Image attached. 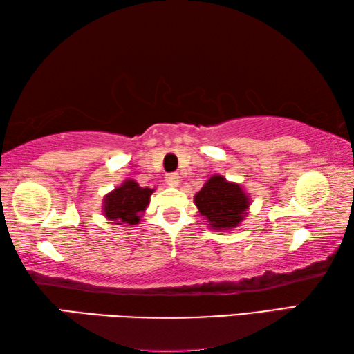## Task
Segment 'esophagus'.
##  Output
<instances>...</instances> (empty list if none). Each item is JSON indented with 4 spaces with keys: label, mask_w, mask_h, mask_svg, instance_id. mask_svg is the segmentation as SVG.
I'll return each instance as SVG.
<instances>
[{
    "label": "esophagus",
    "mask_w": 354,
    "mask_h": 354,
    "mask_svg": "<svg viewBox=\"0 0 354 354\" xmlns=\"http://www.w3.org/2000/svg\"><path fill=\"white\" fill-rule=\"evenodd\" d=\"M165 183L171 185V187H176V185L179 184V176L175 175V173H170V175L165 176Z\"/></svg>",
    "instance_id": "1"
}]
</instances>
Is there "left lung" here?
Wrapping results in <instances>:
<instances>
[{"instance_id": "8db88e82", "label": "left lung", "mask_w": 354, "mask_h": 354, "mask_svg": "<svg viewBox=\"0 0 354 354\" xmlns=\"http://www.w3.org/2000/svg\"><path fill=\"white\" fill-rule=\"evenodd\" d=\"M195 205L212 230H232L241 225L250 207V198L236 183L214 175L195 195Z\"/></svg>"}]
</instances>
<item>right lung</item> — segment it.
<instances>
[{
  "label": "right lung",
  "mask_w": 354,
  "mask_h": 354,
  "mask_svg": "<svg viewBox=\"0 0 354 354\" xmlns=\"http://www.w3.org/2000/svg\"><path fill=\"white\" fill-rule=\"evenodd\" d=\"M153 192L154 189H143L133 179H127L104 196L103 214L113 225H139Z\"/></svg>",
  "instance_id": "right-lung-1"
}]
</instances>
